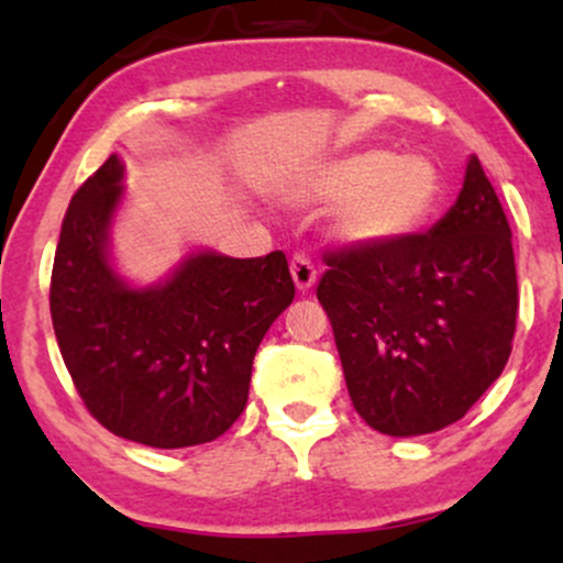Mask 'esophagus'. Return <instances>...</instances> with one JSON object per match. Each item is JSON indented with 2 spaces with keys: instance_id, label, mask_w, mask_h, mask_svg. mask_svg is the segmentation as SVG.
Here are the masks:
<instances>
[{
  "instance_id": "esophagus-1",
  "label": "esophagus",
  "mask_w": 563,
  "mask_h": 563,
  "mask_svg": "<svg viewBox=\"0 0 563 563\" xmlns=\"http://www.w3.org/2000/svg\"><path fill=\"white\" fill-rule=\"evenodd\" d=\"M290 277H294L299 294H307V290H312L314 283H318V269H314V264L309 262L307 256L296 254L294 260H290Z\"/></svg>"
}]
</instances>
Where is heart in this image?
<instances>
[{"label":"heart","mask_w":563,"mask_h":563,"mask_svg":"<svg viewBox=\"0 0 563 563\" xmlns=\"http://www.w3.org/2000/svg\"><path fill=\"white\" fill-rule=\"evenodd\" d=\"M294 209L335 206L328 235L346 249H380L423 228L439 200V174L421 156L360 151L309 166L283 190Z\"/></svg>","instance_id":"heart-1"}]
</instances>
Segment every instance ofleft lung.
Here are the masks:
<instances>
[{
    "instance_id": "1",
    "label": "left lung",
    "mask_w": 563,
    "mask_h": 563,
    "mask_svg": "<svg viewBox=\"0 0 563 563\" xmlns=\"http://www.w3.org/2000/svg\"><path fill=\"white\" fill-rule=\"evenodd\" d=\"M318 299L354 410L389 437L461 421L508 363L514 245L495 187L471 156L463 190L426 235L325 256Z\"/></svg>"
}]
</instances>
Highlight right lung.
<instances>
[{
    "instance_id": "right-lung-1",
    "label": "right lung",
    "mask_w": 563,
    "mask_h": 563,
    "mask_svg": "<svg viewBox=\"0 0 563 563\" xmlns=\"http://www.w3.org/2000/svg\"><path fill=\"white\" fill-rule=\"evenodd\" d=\"M124 196V164L111 156L70 198L49 286L57 346L115 437L158 450L214 442L241 418L256 349L294 301L286 254L200 249L134 286L111 251Z\"/></svg>"
}]
</instances>
